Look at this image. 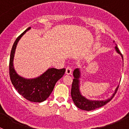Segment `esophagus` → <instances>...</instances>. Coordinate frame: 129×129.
Here are the masks:
<instances>
[{"label": "esophagus", "instance_id": "1", "mask_svg": "<svg viewBox=\"0 0 129 129\" xmlns=\"http://www.w3.org/2000/svg\"><path fill=\"white\" fill-rule=\"evenodd\" d=\"M72 69H71V67H70V66H68V67H67V69H66V74H68V75H69V74H71V73H72Z\"/></svg>", "mask_w": 129, "mask_h": 129}]
</instances>
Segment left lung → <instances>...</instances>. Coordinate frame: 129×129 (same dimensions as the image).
<instances>
[{"mask_svg":"<svg viewBox=\"0 0 129 129\" xmlns=\"http://www.w3.org/2000/svg\"><path fill=\"white\" fill-rule=\"evenodd\" d=\"M115 50L118 54L121 55L122 58L123 56L121 54L120 50L118 49L117 46H115ZM73 75L74 77V79H73V82L72 84V89H71V96H72V101H74L75 105L79 109L84 110H87V111H90V110H95L96 109L101 107L105 105L108 102H110L114 95L116 93L117 91L119 89V85H118L117 87L115 89V92L113 93L112 97L108 99L105 100V101H91V100L87 99L85 97L82 95L80 93V85H79V78L80 77V72L79 69H75L73 72Z\"/></svg>","mask_w":129,"mask_h":129,"instance_id":"left-lung-1","label":"left lung"}]
</instances>
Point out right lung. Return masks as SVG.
<instances>
[{"label": "right lung", "mask_w": 129, "mask_h": 129, "mask_svg": "<svg viewBox=\"0 0 129 129\" xmlns=\"http://www.w3.org/2000/svg\"><path fill=\"white\" fill-rule=\"evenodd\" d=\"M29 29H30V27L26 29L14 42L10 52L9 75L12 84L19 94L31 102H42L49 97L57 82L64 75L66 69H57L50 68L40 76L31 79H25L17 74L13 65L15 49L22 36Z\"/></svg>", "instance_id": "obj_1"}]
</instances>
